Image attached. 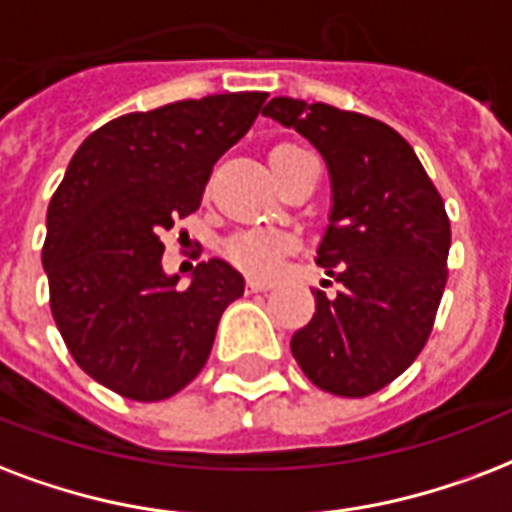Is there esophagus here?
Instances as JSON below:
<instances>
[{"label": "esophagus", "mask_w": 512, "mask_h": 512, "mask_svg": "<svg viewBox=\"0 0 512 512\" xmlns=\"http://www.w3.org/2000/svg\"><path fill=\"white\" fill-rule=\"evenodd\" d=\"M247 287L252 292H265V290H271L273 284L268 282V279H257V276H249L247 279Z\"/></svg>", "instance_id": "obj_1"}]
</instances>
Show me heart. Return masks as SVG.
<instances>
[{"label":"heart","instance_id":"1","mask_svg":"<svg viewBox=\"0 0 512 512\" xmlns=\"http://www.w3.org/2000/svg\"><path fill=\"white\" fill-rule=\"evenodd\" d=\"M300 150L295 144H279L271 155H282V152ZM292 249V239L284 236L279 230H247V233H239L228 241V257L241 268H247L252 273H276L279 265H282L284 255Z\"/></svg>","mask_w":512,"mask_h":512}]
</instances>
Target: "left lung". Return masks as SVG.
<instances>
[{
  "mask_svg": "<svg viewBox=\"0 0 512 512\" xmlns=\"http://www.w3.org/2000/svg\"><path fill=\"white\" fill-rule=\"evenodd\" d=\"M263 115L306 136L333 185L317 265L341 292L317 290L292 357L330 395L368 397L408 370L432 333L448 279L446 206L411 144L381 120L287 96Z\"/></svg>",
  "mask_w": 512,
  "mask_h": 512,
  "instance_id": "left-lung-1",
  "label": "left lung"
}]
</instances>
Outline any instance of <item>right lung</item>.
Masks as SVG:
<instances>
[{
	"instance_id": "1",
	"label": "right lung",
	"mask_w": 512,
	"mask_h": 512,
	"mask_svg": "<svg viewBox=\"0 0 512 512\" xmlns=\"http://www.w3.org/2000/svg\"><path fill=\"white\" fill-rule=\"evenodd\" d=\"M268 93H217L115 117L93 131L50 198L42 265L74 362L128 400L177 395L209 360L244 276L220 257L193 282L161 265L163 230L201 206L214 163L247 134Z\"/></svg>"
}]
</instances>
